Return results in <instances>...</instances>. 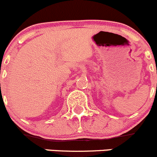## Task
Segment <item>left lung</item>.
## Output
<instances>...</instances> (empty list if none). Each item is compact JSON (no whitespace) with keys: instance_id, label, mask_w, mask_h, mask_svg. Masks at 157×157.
<instances>
[{"instance_id":"obj_1","label":"left lung","mask_w":157,"mask_h":157,"mask_svg":"<svg viewBox=\"0 0 157 157\" xmlns=\"http://www.w3.org/2000/svg\"><path fill=\"white\" fill-rule=\"evenodd\" d=\"M156 73H157V69H156ZM156 87H157V84H156Z\"/></svg>"}]
</instances>
